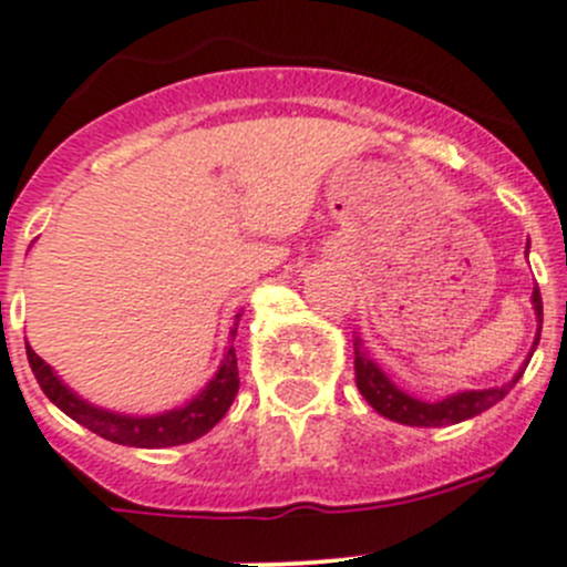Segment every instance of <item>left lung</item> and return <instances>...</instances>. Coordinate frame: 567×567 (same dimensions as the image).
Returning <instances> with one entry per match:
<instances>
[{"label":"left lung","instance_id":"obj_1","mask_svg":"<svg viewBox=\"0 0 567 567\" xmlns=\"http://www.w3.org/2000/svg\"><path fill=\"white\" fill-rule=\"evenodd\" d=\"M532 305H534V313H537V339H534V347H532V353H534L539 341V330H543V296H539V288H534ZM353 347H355V386H359L361 395L367 398V404L379 412V415L390 417V421L395 423H404V426H449V423H461L474 415H481V412H486L488 406H494L497 401H503V398L508 395V390L517 384L523 370L528 367V359H532V355L525 359V364L519 367V372L508 381V384L488 386V390H463V392H455V395L441 398V401H421V398L401 390V386H398L395 381H392L390 375H386V372L381 370L370 355H367L359 336H355Z\"/></svg>","mask_w":567,"mask_h":567}]
</instances>
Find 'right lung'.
Instances as JSON below:
<instances>
[{"label": "right lung", "instance_id": "obj_1", "mask_svg": "<svg viewBox=\"0 0 567 567\" xmlns=\"http://www.w3.org/2000/svg\"><path fill=\"white\" fill-rule=\"evenodd\" d=\"M239 321V313H237ZM237 321L228 330V347L223 353L220 367L212 375L206 386L197 392L192 401L183 406H175L169 412H157V415H124V412H112L104 406L90 404L86 398L70 390L64 381L55 375L53 367L44 359L33 353V347L28 344V361L33 370L35 381L44 390V395L59 406L64 415L73 417L75 423L86 426L95 435L106 437L121 446H137V449H163V446H181V443H192L197 437L206 435L208 430L217 426L228 406L234 404V395L239 390V372H237V353H234V336H237Z\"/></svg>", "mask_w": 567, "mask_h": 567}]
</instances>
